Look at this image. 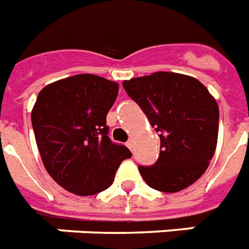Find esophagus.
<instances>
[{
	"label": "esophagus",
	"instance_id": "obj_1",
	"mask_svg": "<svg viewBox=\"0 0 249 249\" xmlns=\"http://www.w3.org/2000/svg\"><path fill=\"white\" fill-rule=\"evenodd\" d=\"M126 146H128V148L130 149V150H133V140H129V141H128V142H126Z\"/></svg>",
	"mask_w": 249,
	"mask_h": 249
}]
</instances>
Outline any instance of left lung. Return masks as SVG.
Wrapping results in <instances>:
<instances>
[{"label":"left lung","mask_w":249,"mask_h":249,"mask_svg":"<svg viewBox=\"0 0 249 249\" xmlns=\"http://www.w3.org/2000/svg\"><path fill=\"white\" fill-rule=\"evenodd\" d=\"M123 87L157 130V162L139 166L152 189L177 193L207 170L218 142L219 107L198 79L176 72H154L124 80Z\"/></svg>","instance_id":"left-lung-1"}]
</instances>
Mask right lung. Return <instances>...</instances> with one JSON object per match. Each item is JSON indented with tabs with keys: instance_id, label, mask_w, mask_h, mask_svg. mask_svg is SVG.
<instances>
[{
	"instance_id": "right-lung-1",
	"label": "right lung",
	"mask_w": 249,
	"mask_h": 249,
	"mask_svg": "<svg viewBox=\"0 0 249 249\" xmlns=\"http://www.w3.org/2000/svg\"><path fill=\"white\" fill-rule=\"evenodd\" d=\"M119 84L80 73L46 86L31 110V124L46 170L59 186L82 196L108 189L120 163L132 157L108 137L107 113Z\"/></svg>"
}]
</instances>
